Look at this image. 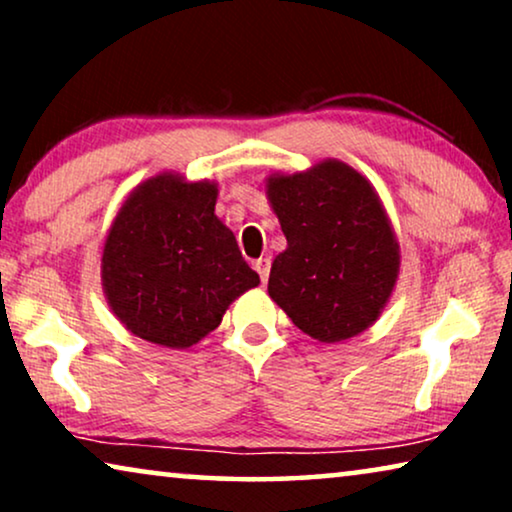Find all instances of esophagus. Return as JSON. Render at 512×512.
I'll list each match as a JSON object with an SVG mask.
<instances>
[{"instance_id": "obj_1", "label": "esophagus", "mask_w": 512, "mask_h": 512, "mask_svg": "<svg viewBox=\"0 0 512 512\" xmlns=\"http://www.w3.org/2000/svg\"><path fill=\"white\" fill-rule=\"evenodd\" d=\"M254 270L261 275V282L265 284L268 282L270 277V258H258V261H254Z\"/></svg>"}]
</instances>
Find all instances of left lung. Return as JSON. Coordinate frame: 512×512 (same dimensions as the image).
<instances>
[{
	"instance_id": "obj_1",
	"label": "left lung",
	"mask_w": 512,
	"mask_h": 512,
	"mask_svg": "<svg viewBox=\"0 0 512 512\" xmlns=\"http://www.w3.org/2000/svg\"><path fill=\"white\" fill-rule=\"evenodd\" d=\"M268 198L286 237L268 293L321 342L354 338L380 317L398 277V244L373 186L345 163L270 177Z\"/></svg>"
}]
</instances>
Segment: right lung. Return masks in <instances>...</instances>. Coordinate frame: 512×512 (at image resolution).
Segmentation results:
<instances>
[{"label":"right lung","mask_w":512,"mask_h":512,"mask_svg":"<svg viewBox=\"0 0 512 512\" xmlns=\"http://www.w3.org/2000/svg\"><path fill=\"white\" fill-rule=\"evenodd\" d=\"M214 205V184H186L172 174L144 181L125 200L104 244L102 282L130 333L163 347H191L261 282Z\"/></svg>","instance_id":"right-lung-1"}]
</instances>
